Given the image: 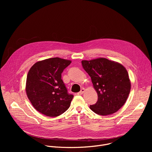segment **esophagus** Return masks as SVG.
<instances>
[{"instance_id": "1", "label": "esophagus", "mask_w": 152, "mask_h": 152, "mask_svg": "<svg viewBox=\"0 0 152 152\" xmlns=\"http://www.w3.org/2000/svg\"><path fill=\"white\" fill-rule=\"evenodd\" d=\"M85 88H82V89H81V90H80V91H79V93H77V94L78 95H81V94H82L84 92H85Z\"/></svg>"}]
</instances>
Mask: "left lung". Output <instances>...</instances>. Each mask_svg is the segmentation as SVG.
<instances>
[{
  "label": "left lung",
  "mask_w": 152,
  "mask_h": 152,
  "mask_svg": "<svg viewBox=\"0 0 152 152\" xmlns=\"http://www.w3.org/2000/svg\"><path fill=\"white\" fill-rule=\"evenodd\" d=\"M83 68L91 77L98 96L90 108L100 115L118 111L126 103L131 88V80L122 64L104 58L82 61Z\"/></svg>",
  "instance_id": "8db88e82"
}]
</instances>
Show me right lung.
Segmentation results:
<instances>
[{"instance_id": "obj_1", "label": "right lung", "mask_w": 152, "mask_h": 152, "mask_svg": "<svg viewBox=\"0 0 152 152\" xmlns=\"http://www.w3.org/2000/svg\"><path fill=\"white\" fill-rule=\"evenodd\" d=\"M71 62L68 59L52 58L37 62L30 69L26 93L39 113L55 117L69 108L73 95L68 94L61 79V73Z\"/></svg>"}]
</instances>
